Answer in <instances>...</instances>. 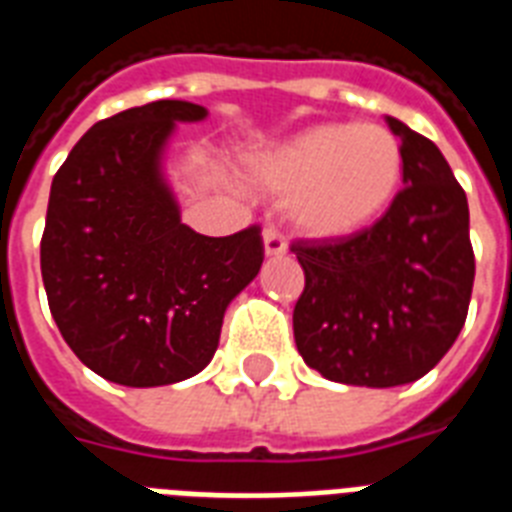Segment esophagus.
Masks as SVG:
<instances>
[{
	"label": "esophagus",
	"instance_id": "34e87169",
	"mask_svg": "<svg viewBox=\"0 0 512 512\" xmlns=\"http://www.w3.org/2000/svg\"><path fill=\"white\" fill-rule=\"evenodd\" d=\"M264 253H267L269 259H280V256L288 253V243H285L280 232L272 230V227L264 230Z\"/></svg>",
	"mask_w": 512,
	"mask_h": 512
}]
</instances>
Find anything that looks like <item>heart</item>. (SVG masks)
Segmentation results:
<instances>
[{
    "instance_id": "heart-1",
    "label": "heart",
    "mask_w": 512,
    "mask_h": 512,
    "mask_svg": "<svg viewBox=\"0 0 512 512\" xmlns=\"http://www.w3.org/2000/svg\"><path fill=\"white\" fill-rule=\"evenodd\" d=\"M404 177L402 145L380 124H317L245 158L256 190L288 198V219L314 240L370 230Z\"/></svg>"
}]
</instances>
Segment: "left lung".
<instances>
[{
  "instance_id": "obj_1",
  "label": "left lung",
  "mask_w": 512,
  "mask_h": 512,
  "mask_svg": "<svg viewBox=\"0 0 512 512\" xmlns=\"http://www.w3.org/2000/svg\"><path fill=\"white\" fill-rule=\"evenodd\" d=\"M386 124L404 155V190L386 216L349 240L293 245L306 275L293 312L298 354L346 386H404L439 365L476 275L468 198L447 158L399 118Z\"/></svg>"
}]
</instances>
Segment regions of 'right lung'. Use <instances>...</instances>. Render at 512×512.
Segmentation results:
<instances>
[{
    "label": "right lung",
    "instance_id": "right-lung-1",
    "mask_svg": "<svg viewBox=\"0 0 512 512\" xmlns=\"http://www.w3.org/2000/svg\"><path fill=\"white\" fill-rule=\"evenodd\" d=\"M158 100L94 124L52 179L42 237L49 312L73 354L110 383L153 388L214 359L232 298L259 275V227L208 237L182 224L166 177L177 124L206 121Z\"/></svg>",
    "mask_w": 512,
    "mask_h": 512
}]
</instances>
